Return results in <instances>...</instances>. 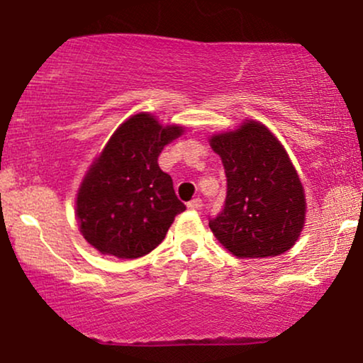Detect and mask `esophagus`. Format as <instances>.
Returning <instances> with one entry per match:
<instances>
[{"mask_svg": "<svg viewBox=\"0 0 363 363\" xmlns=\"http://www.w3.org/2000/svg\"><path fill=\"white\" fill-rule=\"evenodd\" d=\"M187 208L192 209V211H201L203 209V201L199 199V197H196V199H192L189 204H187Z\"/></svg>", "mask_w": 363, "mask_h": 363, "instance_id": "1", "label": "esophagus"}]
</instances>
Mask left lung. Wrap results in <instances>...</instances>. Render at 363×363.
<instances>
[{
    "instance_id": "8db88e82",
    "label": "left lung",
    "mask_w": 363,
    "mask_h": 363,
    "mask_svg": "<svg viewBox=\"0 0 363 363\" xmlns=\"http://www.w3.org/2000/svg\"><path fill=\"white\" fill-rule=\"evenodd\" d=\"M211 147L226 172L224 209L209 221L221 245L238 258H269L291 250L303 231L305 191L290 155L261 122L214 134Z\"/></svg>"
}]
</instances>
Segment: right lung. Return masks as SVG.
Wrapping results in <instances>:
<instances>
[{
    "instance_id": "obj_1",
    "label": "right lung",
    "mask_w": 363,
    "mask_h": 363,
    "mask_svg": "<svg viewBox=\"0 0 363 363\" xmlns=\"http://www.w3.org/2000/svg\"><path fill=\"white\" fill-rule=\"evenodd\" d=\"M182 132L184 127L162 125L149 112L118 125L77 192V219L90 246L102 255L134 259L162 242L186 206L157 159Z\"/></svg>"
}]
</instances>
